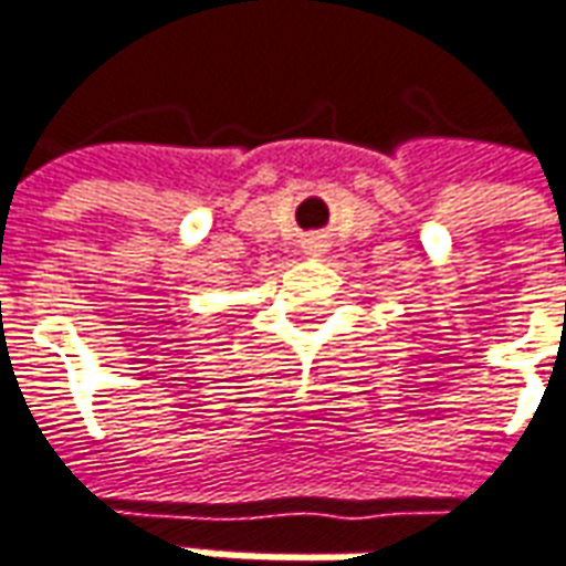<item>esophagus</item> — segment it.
Segmentation results:
<instances>
[{
  "mask_svg": "<svg viewBox=\"0 0 566 566\" xmlns=\"http://www.w3.org/2000/svg\"><path fill=\"white\" fill-rule=\"evenodd\" d=\"M325 251V244H322V241H306V253H310V256H318V253Z\"/></svg>",
  "mask_w": 566,
  "mask_h": 566,
  "instance_id": "1",
  "label": "esophagus"
}]
</instances>
